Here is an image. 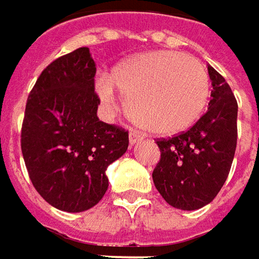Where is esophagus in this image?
I'll list each match as a JSON object with an SVG mask.
<instances>
[{"instance_id":"34e87169","label":"esophagus","mask_w":259,"mask_h":259,"mask_svg":"<svg viewBox=\"0 0 259 259\" xmlns=\"http://www.w3.org/2000/svg\"><path fill=\"white\" fill-rule=\"evenodd\" d=\"M143 138H142L139 133H136V132H130L129 133V142L130 145H136V143H139Z\"/></svg>"}]
</instances>
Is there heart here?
Wrapping results in <instances>:
<instances>
[{
    "label": "heart",
    "mask_w": 259,
    "mask_h": 259,
    "mask_svg": "<svg viewBox=\"0 0 259 259\" xmlns=\"http://www.w3.org/2000/svg\"><path fill=\"white\" fill-rule=\"evenodd\" d=\"M97 94L110 110L117 91L127 98L130 117L155 135H175L191 127L207 106L210 79L198 59L177 51H152L117 63L100 76Z\"/></svg>",
    "instance_id": "heart-1"
}]
</instances>
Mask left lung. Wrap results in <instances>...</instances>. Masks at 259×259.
Segmentation results:
<instances>
[{
  "instance_id": "left-lung-1",
  "label": "left lung",
  "mask_w": 259,
  "mask_h": 259,
  "mask_svg": "<svg viewBox=\"0 0 259 259\" xmlns=\"http://www.w3.org/2000/svg\"><path fill=\"white\" fill-rule=\"evenodd\" d=\"M211 100L207 113L190 130L156 142L161 161L152 178L163 200L175 208L197 210L211 203L223 187L236 149L238 103L229 84L207 65Z\"/></svg>"
}]
</instances>
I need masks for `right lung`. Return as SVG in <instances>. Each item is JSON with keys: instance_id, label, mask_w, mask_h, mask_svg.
<instances>
[{"instance_id": "right-lung-1", "label": "right lung", "mask_w": 259, "mask_h": 259, "mask_svg": "<svg viewBox=\"0 0 259 259\" xmlns=\"http://www.w3.org/2000/svg\"><path fill=\"white\" fill-rule=\"evenodd\" d=\"M96 62L79 48L46 66L27 98L21 152L30 180L53 207L79 213L108 188V165L123 156L129 133L100 121Z\"/></svg>"}]
</instances>
